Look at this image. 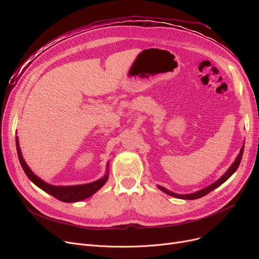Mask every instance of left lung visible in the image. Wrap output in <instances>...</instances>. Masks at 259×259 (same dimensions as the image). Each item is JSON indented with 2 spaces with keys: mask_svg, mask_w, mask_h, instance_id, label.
Masks as SVG:
<instances>
[{
  "mask_svg": "<svg viewBox=\"0 0 259 259\" xmlns=\"http://www.w3.org/2000/svg\"><path fill=\"white\" fill-rule=\"evenodd\" d=\"M243 148H244V146L241 147L240 152H239V154L237 155L236 159L234 160L233 164L231 165V167L228 169V171L222 176V178H221L220 180H217V181H216L215 183H213L212 185H210V186H208V187H206V188H203V189L199 190V191H197V192H194V193H191V194H176V193H173V192L169 191V190H167V189L164 188V187H160V186H157V187H158L159 190H161L162 192H165V193H167V194H169V195H171V196H173V197L181 198V199H197V198H200V197H202V196H205V195H207L208 193H210L211 191H213V190L216 189L217 187H220L221 185H223V184H224L228 179H230L231 176H232V174L237 170V168H238V166H239V164H240V160H241L242 154H243Z\"/></svg>",
  "mask_w": 259,
  "mask_h": 259,
  "instance_id": "left-lung-1",
  "label": "left lung"
}]
</instances>
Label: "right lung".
Listing matches in <instances>:
<instances>
[{
  "label": "right lung",
  "mask_w": 259,
  "mask_h": 259,
  "mask_svg": "<svg viewBox=\"0 0 259 259\" xmlns=\"http://www.w3.org/2000/svg\"><path fill=\"white\" fill-rule=\"evenodd\" d=\"M16 144H17V151H18V156L19 160L21 162V166L26 173L27 178H28L35 186L40 188L43 191L47 192L48 194L52 195L53 197H56L57 199L64 201V202H75L88 198L89 196L93 195L95 192L100 190L108 181L109 178V173H108V164H107V170L105 176H103L102 179L95 181L90 184H85V185H76V186H53L45 183L44 181L40 180L39 178L30 170V168L27 166L25 162L22 152H21V148L19 145V138H16Z\"/></svg>",
  "instance_id": "add662e5"
}]
</instances>
